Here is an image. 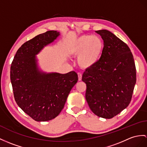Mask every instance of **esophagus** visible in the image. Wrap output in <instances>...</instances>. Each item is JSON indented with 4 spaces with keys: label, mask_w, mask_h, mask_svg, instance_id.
Instances as JSON below:
<instances>
[{
    "label": "esophagus",
    "mask_w": 147,
    "mask_h": 147,
    "mask_svg": "<svg viewBox=\"0 0 147 147\" xmlns=\"http://www.w3.org/2000/svg\"><path fill=\"white\" fill-rule=\"evenodd\" d=\"M78 80L81 81L82 80V74L80 72L78 73Z\"/></svg>",
    "instance_id": "esophagus-1"
}]
</instances>
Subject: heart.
I'll return each mask as SVG.
<instances>
[{"label":"heart","instance_id":"heart-1","mask_svg":"<svg viewBox=\"0 0 147 147\" xmlns=\"http://www.w3.org/2000/svg\"><path fill=\"white\" fill-rule=\"evenodd\" d=\"M103 47V42L99 37L84 34L73 40L69 51L75 55H79L78 62L82 67L88 68L98 62Z\"/></svg>","mask_w":147,"mask_h":147}]
</instances>
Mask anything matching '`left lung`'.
Returning <instances> with one entry per match:
<instances>
[{"instance_id":"1","label":"left lung","mask_w":147,"mask_h":147,"mask_svg":"<svg viewBox=\"0 0 147 147\" xmlns=\"http://www.w3.org/2000/svg\"><path fill=\"white\" fill-rule=\"evenodd\" d=\"M103 40L100 58L85 70V98L92 112L112 119L130 103L136 83L134 56L128 46L112 32L96 31Z\"/></svg>"}]
</instances>
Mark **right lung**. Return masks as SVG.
<instances>
[{
  "label": "right lung",
  "mask_w": 147,
  "mask_h": 147,
  "mask_svg": "<svg viewBox=\"0 0 147 147\" xmlns=\"http://www.w3.org/2000/svg\"><path fill=\"white\" fill-rule=\"evenodd\" d=\"M60 35L49 30L25 42L18 49L10 67V80L15 100L37 121L54 119L63 109L71 89L78 80L74 71L65 74L39 70L35 55Z\"/></svg>",
  "instance_id": "1"
}]
</instances>
